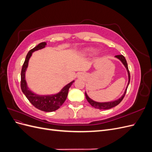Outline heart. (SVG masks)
Instances as JSON below:
<instances>
[{
	"label": "heart",
	"mask_w": 152,
	"mask_h": 152,
	"mask_svg": "<svg viewBox=\"0 0 152 152\" xmlns=\"http://www.w3.org/2000/svg\"><path fill=\"white\" fill-rule=\"evenodd\" d=\"M94 52V49L93 48H89V49H86L84 50H83V53L85 54H90L91 53H93Z\"/></svg>",
	"instance_id": "heart-1"
}]
</instances>
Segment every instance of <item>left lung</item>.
<instances>
[{
  "label": "left lung",
  "mask_w": 152,
  "mask_h": 152,
  "mask_svg": "<svg viewBox=\"0 0 152 152\" xmlns=\"http://www.w3.org/2000/svg\"><path fill=\"white\" fill-rule=\"evenodd\" d=\"M115 57L117 58V59H118L119 60H120L122 63V64L124 65V66L126 67V70H127V73H128V79H129V80H128V84H127V86L126 87V89L125 91H124V93L123 94V95L121 96L120 98H118V99H116L115 101H113V102H104V103H99V102H95V101L91 99L89 97L88 95L87 94V93H85L86 98L87 100V102H88L90 103V104L92 106V107H93L96 108H98V109H99V110H107V109H110V108H112L114 107H115V106L118 105L119 103H120L122 102V100L124 98V96H125V94L126 93L128 86H129V84L130 78H131L130 73H129V69H128L127 63L126 61V59L125 57H124L123 55H117V56H115Z\"/></svg>",
  "instance_id": "left-lung-1"
}]
</instances>
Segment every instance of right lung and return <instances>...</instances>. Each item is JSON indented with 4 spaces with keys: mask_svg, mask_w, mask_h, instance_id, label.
Listing matches in <instances>:
<instances>
[{
    "mask_svg": "<svg viewBox=\"0 0 152 152\" xmlns=\"http://www.w3.org/2000/svg\"><path fill=\"white\" fill-rule=\"evenodd\" d=\"M46 45V42H41L34 48L31 49L27 54L25 62L23 65L21 72V89L29 102L35 108L46 112L56 111L65 102L67 98L68 90L75 80L64 86L62 89L57 94L48 95H39L32 92L27 86L25 79V73L28 68V61L32 53L34 52L44 48Z\"/></svg>",
    "mask_w": 152,
    "mask_h": 152,
    "instance_id": "obj_1",
    "label": "right lung"
}]
</instances>
